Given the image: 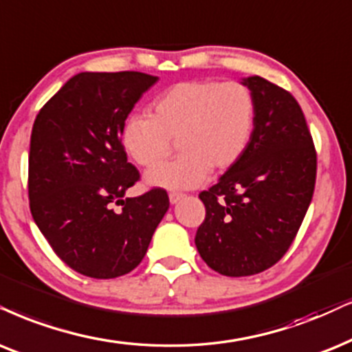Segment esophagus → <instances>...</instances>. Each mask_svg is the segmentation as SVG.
Instances as JSON below:
<instances>
[{"label": "esophagus", "mask_w": 352, "mask_h": 352, "mask_svg": "<svg viewBox=\"0 0 352 352\" xmlns=\"http://www.w3.org/2000/svg\"><path fill=\"white\" fill-rule=\"evenodd\" d=\"M184 197H185L184 193H170V195H168V199H170L172 204H175V203H179Z\"/></svg>", "instance_id": "obj_1"}]
</instances>
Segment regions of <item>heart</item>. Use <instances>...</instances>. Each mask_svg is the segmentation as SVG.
Instances as JSON below:
<instances>
[{"instance_id":"obj_1","label":"heart","mask_w":352,"mask_h":352,"mask_svg":"<svg viewBox=\"0 0 352 352\" xmlns=\"http://www.w3.org/2000/svg\"><path fill=\"white\" fill-rule=\"evenodd\" d=\"M256 117L253 92L240 82L190 81L162 92L151 118L133 115L122 128V146L138 166L153 168L165 160L175 140L181 157L146 175L153 186L193 188L211 168L234 167L250 144Z\"/></svg>"}]
</instances>
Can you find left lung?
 <instances>
[{
	"mask_svg": "<svg viewBox=\"0 0 352 352\" xmlns=\"http://www.w3.org/2000/svg\"><path fill=\"white\" fill-rule=\"evenodd\" d=\"M256 117L242 159L199 193L206 217L197 230L199 255L219 274L240 278L284 256L312 201L317 153L300 105L260 76L242 81Z\"/></svg>",
	"mask_w": 352,
	"mask_h": 352,
	"instance_id": "1",
	"label": "left lung"
}]
</instances>
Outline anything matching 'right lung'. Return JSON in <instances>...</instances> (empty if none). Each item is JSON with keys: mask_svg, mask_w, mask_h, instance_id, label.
<instances>
[{"mask_svg": "<svg viewBox=\"0 0 352 352\" xmlns=\"http://www.w3.org/2000/svg\"><path fill=\"white\" fill-rule=\"evenodd\" d=\"M155 82L157 76L138 71L79 73L34 122L30 212L53 252L89 278L112 279L135 270L168 209L162 188L123 198L140 172L128 162L122 128Z\"/></svg>", "mask_w": 352, "mask_h": 352, "instance_id": "1", "label": "right lung"}]
</instances>
